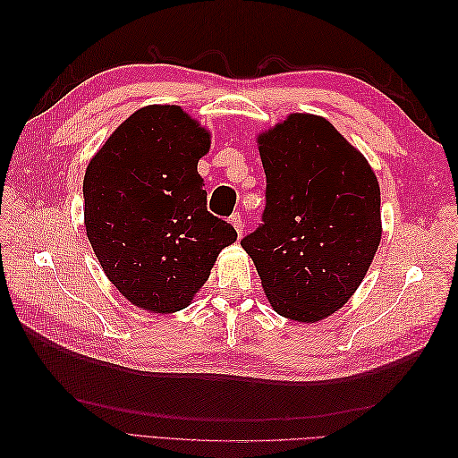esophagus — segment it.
<instances>
[{
	"instance_id": "1",
	"label": "esophagus",
	"mask_w": 458,
	"mask_h": 458,
	"mask_svg": "<svg viewBox=\"0 0 458 458\" xmlns=\"http://www.w3.org/2000/svg\"><path fill=\"white\" fill-rule=\"evenodd\" d=\"M229 221L233 224V227H234V231L239 233V237L242 234V229H244V221H242V216L239 214V212H234L231 217H229Z\"/></svg>"
}]
</instances>
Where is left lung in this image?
I'll return each mask as SVG.
<instances>
[{
    "mask_svg": "<svg viewBox=\"0 0 458 458\" xmlns=\"http://www.w3.org/2000/svg\"><path fill=\"white\" fill-rule=\"evenodd\" d=\"M258 143L266 210L241 246L254 259L273 310L315 323L353 296L378 250L377 175L318 116L290 114Z\"/></svg>",
    "mask_w": 458,
    "mask_h": 458,
    "instance_id": "left-lung-1",
    "label": "left lung"
}]
</instances>
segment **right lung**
I'll use <instances>...</instances> for the list:
<instances>
[{
	"instance_id": "1",
	"label": "right lung",
	"mask_w": 458,
	"mask_h": 458,
	"mask_svg": "<svg viewBox=\"0 0 458 458\" xmlns=\"http://www.w3.org/2000/svg\"><path fill=\"white\" fill-rule=\"evenodd\" d=\"M210 133L175 105L140 108L84 177L88 239L108 281L150 313L187 308L237 231L206 208Z\"/></svg>"
}]
</instances>
